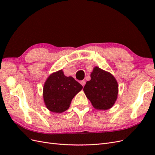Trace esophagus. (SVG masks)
<instances>
[{
    "instance_id": "34e87169",
    "label": "esophagus",
    "mask_w": 155,
    "mask_h": 155,
    "mask_svg": "<svg viewBox=\"0 0 155 155\" xmlns=\"http://www.w3.org/2000/svg\"><path fill=\"white\" fill-rule=\"evenodd\" d=\"M85 81H84V80H82V81H80V83L81 84V85L83 86V87H84V86H85Z\"/></svg>"
}]
</instances>
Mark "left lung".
<instances>
[{
    "label": "left lung",
    "instance_id": "obj_1",
    "mask_svg": "<svg viewBox=\"0 0 155 155\" xmlns=\"http://www.w3.org/2000/svg\"><path fill=\"white\" fill-rule=\"evenodd\" d=\"M91 78L83 88L87 97L96 109H110L118 97V85L116 79L110 72L97 67L93 68Z\"/></svg>",
    "mask_w": 155,
    "mask_h": 155
}]
</instances>
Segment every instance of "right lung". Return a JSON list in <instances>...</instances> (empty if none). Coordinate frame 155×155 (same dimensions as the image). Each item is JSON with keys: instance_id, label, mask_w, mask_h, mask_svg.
<instances>
[{"instance_id": "obj_1", "label": "right lung", "mask_w": 155, "mask_h": 155, "mask_svg": "<svg viewBox=\"0 0 155 155\" xmlns=\"http://www.w3.org/2000/svg\"><path fill=\"white\" fill-rule=\"evenodd\" d=\"M83 86L72 77L64 76L63 71L51 74L43 87V99L47 109L55 113L67 110L74 97Z\"/></svg>"}]
</instances>
